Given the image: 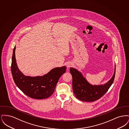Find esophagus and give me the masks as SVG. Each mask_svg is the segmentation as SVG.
<instances>
[{
	"instance_id": "34e87169",
	"label": "esophagus",
	"mask_w": 129,
	"mask_h": 129,
	"mask_svg": "<svg viewBox=\"0 0 129 129\" xmlns=\"http://www.w3.org/2000/svg\"><path fill=\"white\" fill-rule=\"evenodd\" d=\"M72 63L69 62V63H68L67 64V67L68 68H70L71 67H72Z\"/></svg>"
}]
</instances>
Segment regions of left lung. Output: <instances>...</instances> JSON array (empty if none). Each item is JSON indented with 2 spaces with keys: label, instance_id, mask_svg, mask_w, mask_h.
I'll return each mask as SVG.
<instances>
[{
  "label": "left lung",
  "instance_id": "1",
  "mask_svg": "<svg viewBox=\"0 0 129 129\" xmlns=\"http://www.w3.org/2000/svg\"><path fill=\"white\" fill-rule=\"evenodd\" d=\"M70 73L73 78V89L75 97L84 102H94L101 98L112 85L115 76V71L112 78L104 85H92L86 80L82 74L77 69L71 68Z\"/></svg>",
  "mask_w": 129,
  "mask_h": 129
}]
</instances>
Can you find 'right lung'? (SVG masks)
I'll return each mask as SVG.
<instances>
[{
	"instance_id": "add662e5",
	"label": "right lung",
	"mask_w": 129,
	"mask_h": 129,
	"mask_svg": "<svg viewBox=\"0 0 129 129\" xmlns=\"http://www.w3.org/2000/svg\"><path fill=\"white\" fill-rule=\"evenodd\" d=\"M15 48L14 46L11 72L16 85L26 95L32 98L40 100L49 97L54 92L59 78L65 73L66 67L64 66L54 68L43 76H25L17 66L15 55Z\"/></svg>"
}]
</instances>
